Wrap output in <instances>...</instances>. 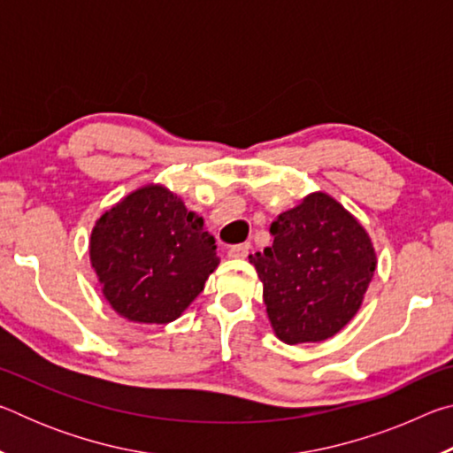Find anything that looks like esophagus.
<instances>
[{
	"mask_svg": "<svg viewBox=\"0 0 453 453\" xmlns=\"http://www.w3.org/2000/svg\"><path fill=\"white\" fill-rule=\"evenodd\" d=\"M248 254H250V243L232 245V248L227 250V256L232 259H243V257H248Z\"/></svg>",
	"mask_w": 453,
	"mask_h": 453,
	"instance_id": "esophagus-1",
	"label": "esophagus"
}]
</instances>
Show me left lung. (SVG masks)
I'll list each match as a JSON object with an SVG mask.
<instances>
[{"label":"left lung","instance_id":"1","mask_svg":"<svg viewBox=\"0 0 453 453\" xmlns=\"http://www.w3.org/2000/svg\"><path fill=\"white\" fill-rule=\"evenodd\" d=\"M272 248L250 256L264 283L273 334L283 343L334 337L362 308L375 250L365 227L324 191L272 221Z\"/></svg>","mask_w":453,"mask_h":453}]
</instances>
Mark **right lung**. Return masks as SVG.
<instances>
[{"mask_svg": "<svg viewBox=\"0 0 453 453\" xmlns=\"http://www.w3.org/2000/svg\"><path fill=\"white\" fill-rule=\"evenodd\" d=\"M102 294L121 318L170 324L216 272V240L178 194L148 183L102 213L89 237Z\"/></svg>", "mask_w": 453, "mask_h": 453, "instance_id": "add662e5", "label": "right lung"}]
</instances>
